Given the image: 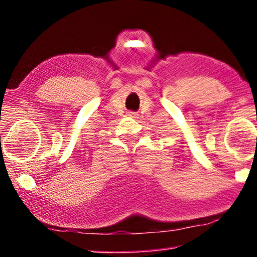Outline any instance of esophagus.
I'll use <instances>...</instances> for the list:
<instances>
[{"mask_svg":"<svg viewBox=\"0 0 257 257\" xmlns=\"http://www.w3.org/2000/svg\"><path fill=\"white\" fill-rule=\"evenodd\" d=\"M128 115H129V116H132V118H136V114H135V113H134V112H130Z\"/></svg>","mask_w":257,"mask_h":257,"instance_id":"obj_1","label":"esophagus"}]
</instances>
